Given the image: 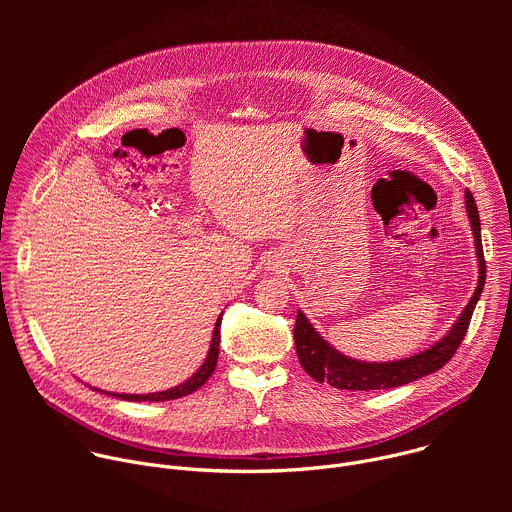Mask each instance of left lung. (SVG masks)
<instances>
[{"label": "left lung", "mask_w": 512, "mask_h": 512, "mask_svg": "<svg viewBox=\"0 0 512 512\" xmlns=\"http://www.w3.org/2000/svg\"><path fill=\"white\" fill-rule=\"evenodd\" d=\"M466 212L474 233L480 271H478V285L474 289V296L470 298L468 306L464 308V312L460 314L452 330L442 340H437L433 346H429L427 350H421L419 354H413L401 360H389V362H364V360L350 358L338 352L334 346H330L318 334V330L310 324V320L302 312H298L296 328H294L296 352L304 371L312 379H316L318 383H328L334 389H346V391L393 389L440 371L444 364L456 354V350L460 348L468 332L474 308L480 300L484 279H486V261H484L482 239H480V216L470 190H466Z\"/></svg>", "instance_id": "obj_1"}]
</instances>
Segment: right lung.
Listing matches in <instances>:
<instances>
[{"label":"right lung","instance_id":"1","mask_svg":"<svg viewBox=\"0 0 512 512\" xmlns=\"http://www.w3.org/2000/svg\"><path fill=\"white\" fill-rule=\"evenodd\" d=\"M221 320H223V314L221 318L216 320L214 324V332H212V340H210V348H208V354L206 358L202 360V364L198 367V371L194 375H190L186 381L170 387V389H164V391H158V393H145V395H127V393H107V395H113V397H119V399H125V401H172V399H180V397H186L190 393H194L196 389H200L208 379L210 375L214 373V367H216V360H218V344H221Z\"/></svg>","mask_w":512,"mask_h":512}]
</instances>
